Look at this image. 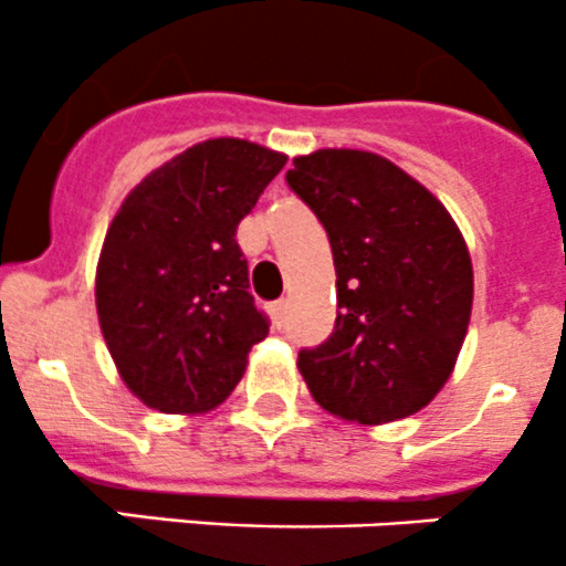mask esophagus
Wrapping results in <instances>:
<instances>
[{
  "instance_id": "obj_1",
  "label": "esophagus",
  "mask_w": 566,
  "mask_h": 566,
  "mask_svg": "<svg viewBox=\"0 0 566 566\" xmlns=\"http://www.w3.org/2000/svg\"><path fill=\"white\" fill-rule=\"evenodd\" d=\"M284 310H287V301H273V304L268 306L273 325H282L284 323Z\"/></svg>"
}]
</instances>
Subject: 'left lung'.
I'll list each match as a JSON object with an SVG mask.
<instances>
[{"mask_svg":"<svg viewBox=\"0 0 566 566\" xmlns=\"http://www.w3.org/2000/svg\"><path fill=\"white\" fill-rule=\"evenodd\" d=\"M287 182L325 227L336 268V325L298 353L319 408L386 424L432 402L458 364L473 304L460 227L436 193L367 150L293 158Z\"/></svg>","mask_w":566,"mask_h":566,"instance_id":"left-lung-1","label":"left lung"}]
</instances>
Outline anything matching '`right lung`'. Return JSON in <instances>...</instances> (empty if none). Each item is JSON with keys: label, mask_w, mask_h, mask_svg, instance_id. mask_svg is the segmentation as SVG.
<instances>
[{"label": "right lung", "mask_w": 566, "mask_h": 566, "mask_svg": "<svg viewBox=\"0 0 566 566\" xmlns=\"http://www.w3.org/2000/svg\"><path fill=\"white\" fill-rule=\"evenodd\" d=\"M284 164V153L221 136L153 169L119 205L95 306L119 378L147 408L208 413L241 384L268 319L235 230Z\"/></svg>", "instance_id": "right-lung-1"}]
</instances>
